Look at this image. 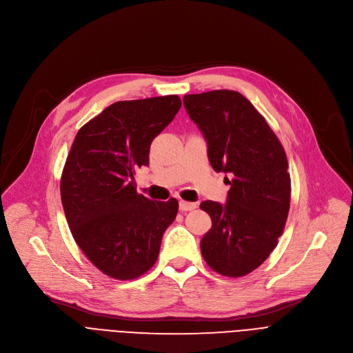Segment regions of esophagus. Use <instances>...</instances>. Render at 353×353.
Returning a JSON list of instances; mask_svg holds the SVG:
<instances>
[{"label":"esophagus","instance_id":"1","mask_svg":"<svg viewBox=\"0 0 353 353\" xmlns=\"http://www.w3.org/2000/svg\"><path fill=\"white\" fill-rule=\"evenodd\" d=\"M197 205L194 204V203H188V201H180L179 203V210L181 211V212H185V211H191V210H194Z\"/></svg>","mask_w":353,"mask_h":353}]
</instances>
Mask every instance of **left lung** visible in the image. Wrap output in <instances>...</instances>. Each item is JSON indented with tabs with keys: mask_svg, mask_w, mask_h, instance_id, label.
I'll return each mask as SVG.
<instances>
[{
	"mask_svg": "<svg viewBox=\"0 0 353 353\" xmlns=\"http://www.w3.org/2000/svg\"><path fill=\"white\" fill-rule=\"evenodd\" d=\"M183 103L207 139L212 169L231 177L225 205L200 204L212 221L201 254L218 274L246 276L269 258L285 227L292 180L284 148L238 91L185 94Z\"/></svg>",
	"mask_w": 353,
	"mask_h": 353,
	"instance_id": "left-lung-1",
	"label": "left lung"
}]
</instances>
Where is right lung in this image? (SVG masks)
<instances>
[{
  "mask_svg": "<svg viewBox=\"0 0 353 353\" xmlns=\"http://www.w3.org/2000/svg\"><path fill=\"white\" fill-rule=\"evenodd\" d=\"M181 107L179 95L118 101L83 125L60 177L70 232L104 274L132 280L156 263L160 242L179 203L152 201L134 174L149 163L152 141Z\"/></svg>",
  "mask_w": 353,
  "mask_h": 353,
  "instance_id": "1",
  "label": "right lung"
}]
</instances>
